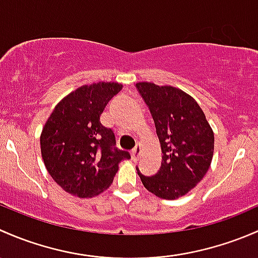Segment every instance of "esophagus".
<instances>
[{
    "label": "esophagus",
    "instance_id": "obj_1",
    "mask_svg": "<svg viewBox=\"0 0 258 258\" xmlns=\"http://www.w3.org/2000/svg\"><path fill=\"white\" fill-rule=\"evenodd\" d=\"M140 153H142V145L140 144H138L137 147L134 148V150L132 151V159L134 161H137L138 159H139V156H140Z\"/></svg>",
    "mask_w": 258,
    "mask_h": 258
}]
</instances>
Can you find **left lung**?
Wrapping results in <instances>:
<instances>
[{
  "label": "left lung",
  "instance_id": "1",
  "mask_svg": "<svg viewBox=\"0 0 258 258\" xmlns=\"http://www.w3.org/2000/svg\"><path fill=\"white\" fill-rule=\"evenodd\" d=\"M137 88L154 119L161 148V166L153 176L138 175L148 191L175 200L192 190L211 165L214 132L200 105L171 86L139 82Z\"/></svg>",
  "mask_w": 258,
  "mask_h": 258
}]
</instances>
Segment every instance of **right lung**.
Returning <instances> with one entry per match:
<instances>
[{
  "instance_id": "1",
  "label": "right lung",
  "mask_w": 258,
  "mask_h": 258,
  "mask_svg": "<svg viewBox=\"0 0 258 258\" xmlns=\"http://www.w3.org/2000/svg\"><path fill=\"white\" fill-rule=\"evenodd\" d=\"M121 88L116 82L79 87L55 105L42 129L47 171L71 195H99L113 182L119 163L130 159L129 153L115 148L113 130L100 123L105 105Z\"/></svg>"
}]
</instances>
